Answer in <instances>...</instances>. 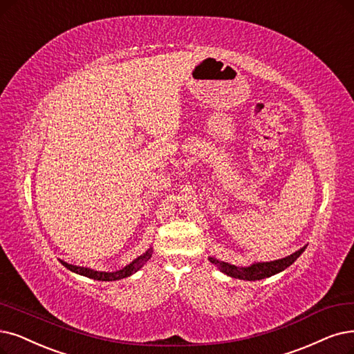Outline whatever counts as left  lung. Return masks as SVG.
Here are the masks:
<instances>
[{
    "instance_id": "obj_1",
    "label": "left lung",
    "mask_w": 354,
    "mask_h": 354,
    "mask_svg": "<svg viewBox=\"0 0 354 354\" xmlns=\"http://www.w3.org/2000/svg\"><path fill=\"white\" fill-rule=\"evenodd\" d=\"M304 251H305V247L290 254V256H288L285 259L274 260V261H266V263H254L250 267H236V266H232L228 263L219 261L214 257H209V260H210V263H214L222 273L228 274L231 277L243 279V280H261L266 277H270L276 273L283 272L285 268H288L292 263H295V260L298 259Z\"/></svg>"
}]
</instances>
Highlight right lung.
<instances>
[{"label": "right lung", "instance_id": "add662e5", "mask_svg": "<svg viewBox=\"0 0 354 354\" xmlns=\"http://www.w3.org/2000/svg\"><path fill=\"white\" fill-rule=\"evenodd\" d=\"M152 256V248H149L144 256L138 257L135 261H132L131 264H128L126 267H123L122 270H118V272H97V270H91V268H87V267H80V266H74V264H68L65 261H61L68 270L74 272V273H78L81 276H86V277H90V279H94V280H102V281H111V280H119V279H124L128 277L131 274H133L135 272H138L140 267L144 266L145 261H148Z\"/></svg>", "mask_w": 354, "mask_h": 354}]
</instances>
